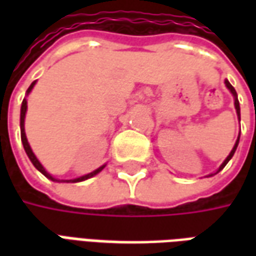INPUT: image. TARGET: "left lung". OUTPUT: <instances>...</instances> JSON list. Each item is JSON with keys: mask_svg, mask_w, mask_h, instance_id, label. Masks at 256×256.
Instances as JSON below:
<instances>
[{"mask_svg": "<svg viewBox=\"0 0 256 256\" xmlns=\"http://www.w3.org/2000/svg\"><path fill=\"white\" fill-rule=\"evenodd\" d=\"M225 84H226V86H228V89H229V90H230V92H232V94L234 96V106H236L237 116H238V119H240V106H238V100H237V93H236V90H234V88H233V86H232V84H229V82H228V80H225ZM238 140H240V137H238V138H237L236 144H234V146H233V150H232V152H230V154H229V156H228V158H226L225 162H224V163H222V164H220V168H218V172H220V170H222V168H224V167H225L226 164H228V162L230 160V159H232V156L234 155V152H236L237 145H238Z\"/></svg>", "mask_w": 256, "mask_h": 256, "instance_id": "8db88e82", "label": "left lung"}]
</instances>
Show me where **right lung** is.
<instances>
[{
    "mask_svg": "<svg viewBox=\"0 0 256 256\" xmlns=\"http://www.w3.org/2000/svg\"><path fill=\"white\" fill-rule=\"evenodd\" d=\"M34 84H36V82H32L31 84V86L28 88V90H27V93H30L31 89L34 88ZM26 111H27V101H26V98L23 100V102H22V111H20V136H22V142H23V146H24V150L26 154H27V156L30 158L31 163L36 166V170H40V172L45 176V177H48L49 180H52V181H58V180H54V178L49 174V172H46V170L42 167V164L38 162V159L36 158V155L32 154V150H31L30 145H28V141H27V138H26V133H24V116H26ZM106 166H101L98 167L97 170H94L93 172H89V174H86V176H84V177H79V178H75V180H70V182H79V181H84V180H88V178L93 177V176H96V174H98V172L102 170Z\"/></svg>",
    "mask_w": 256,
    "mask_h": 256,
    "instance_id": "right-lung-1",
    "label": "right lung"
}]
</instances>
